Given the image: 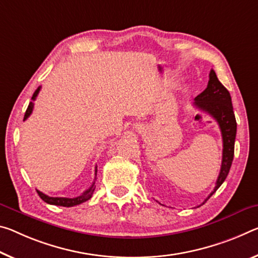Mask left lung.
<instances>
[{
  "label": "left lung",
  "instance_id": "1",
  "mask_svg": "<svg viewBox=\"0 0 258 258\" xmlns=\"http://www.w3.org/2000/svg\"><path fill=\"white\" fill-rule=\"evenodd\" d=\"M194 105L198 109L209 113L218 122L223 138V159L220 172L216 181L215 189L204 200L206 203L212 194L215 193L226 179L230 172L233 156H234V142L236 136V120L232 107V99L230 92L224 87L218 80L216 72L211 70L209 73V81L204 91L195 97Z\"/></svg>",
  "mask_w": 258,
  "mask_h": 258
}]
</instances>
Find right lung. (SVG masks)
I'll return each mask as SVG.
<instances>
[{
	"mask_svg": "<svg viewBox=\"0 0 258 258\" xmlns=\"http://www.w3.org/2000/svg\"><path fill=\"white\" fill-rule=\"evenodd\" d=\"M40 89H41V87H39L34 92L33 96H32V101H34L36 99V96H38ZM32 111H33V102H30V104H28L27 110L25 112V116H24V120H26L27 118L30 117V114L32 113ZM96 172H97V169L95 167V175H96ZM95 179H96V177H95ZM94 190H95V180H94V182L92 183V186L89 187L87 190H85L83 194L77 196V198H72V199H70V198H51V196H48L46 194H43L42 191H40V190H36V191H38L40 198L42 199L46 203L52 204V206H59V207H68L69 208V207L78 206V204H81V203H84L86 201H88V200L92 198Z\"/></svg>",
	"mask_w": 258,
	"mask_h": 258,
	"instance_id": "right-lung-1",
	"label": "right lung"
}]
</instances>
